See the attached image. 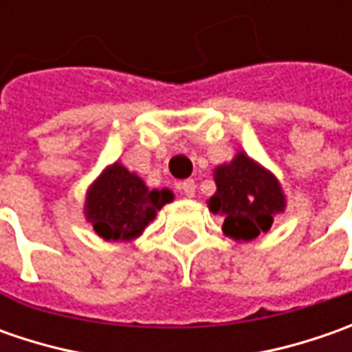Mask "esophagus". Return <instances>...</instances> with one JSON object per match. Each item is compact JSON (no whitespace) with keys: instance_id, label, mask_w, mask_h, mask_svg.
I'll list each match as a JSON object with an SVG mask.
<instances>
[{"instance_id":"esophagus-1","label":"esophagus","mask_w":352,"mask_h":352,"mask_svg":"<svg viewBox=\"0 0 352 352\" xmlns=\"http://www.w3.org/2000/svg\"><path fill=\"white\" fill-rule=\"evenodd\" d=\"M180 192H182L186 197H194L196 196V182L194 180H184L180 184Z\"/></svg>"}]
</instances>
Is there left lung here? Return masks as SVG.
<instances>
[{
	"label": "left lung",
	"instance_id": "8db88e82",
	"mask_svg": "<svg viewBox=\"0 0 352 352\" xmlns=\"http://www.w3.org/2000/svg\"><path fill=\"white\" fill-rule=\"evenodd\" d=\"M213 178L217 192L208 206L223 217V233L235 241H252L266 233L276 213L286 208L276 176L245 153H236L229 164L217 166Z\"/></svg>",
	"mask_w": 352,
	"mask_h": 352
}]
</instances>
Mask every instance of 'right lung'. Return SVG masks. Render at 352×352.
I'll list each match as a JSON object with an SVG mask.
<instances>
[{"label": "right lung", "mask_w": 352, "mask_h": 352, "mask_svg": "<svg viewBox=\"0 0 352 352\" xmlns=\"http://www.w3.org/2000/svg\"><path fill=\"white\" fill-rule=\"evenodd\" d=\"M174 199L170 190H148L123 164H111L89 186L84 213L105 241H131L144 231L156 211Z\"/></svg>", "instance_id": "right-lung-1"}]
</instances>
